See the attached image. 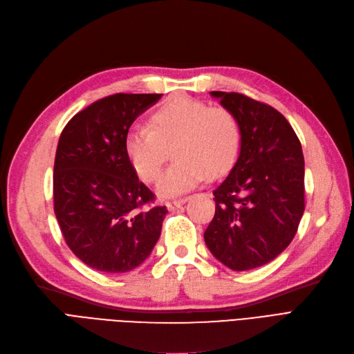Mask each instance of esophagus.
<instances>
[{"instance_id": "esophagus-1", "label": "esophagus", "mask_w": 354, "mask_h": 354, "mask_svg": "<svg viewBox=\"0 0 354 354\" xmlns=\"http://www.w3.org/2000/svg\"><path fill=\"white\" fill-rule=\"evenodd\" d=\"M187 202V199H178V201H173V202H167V207L168 210H176L178 207H181Z\"/></svg>"}]
</instances>
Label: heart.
<instances>
[{"label": "heart", "instance_id": "b5f03b06", "mask_svg": "<svg viewBox=\"0 0 354 354\" xmlns=\"http://www.w3.org/2000/svg\"><path fill=\"white\" fill-rule=\"evenodd\" d=\"M243 132L226 107L190 97H176L155 110L149 128L135 126L124 140L126 153L147 183L157 180L171 151L174 162L161 177L157 192L174 197L194 189L205 178L215 180L235 164Z\"/></svg>", "mask_w": 354, "mask_h": 354}]
</instances>
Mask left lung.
Segmentation results:
<instances>
[{"instance_id": "1", "label": "left lung", "mask_w": 354, "mask_h": 354, "mask_svg": "<svg viewBox=\"0 0 354 354\" xmlns=\"http://www.w3.org/2000/svg\"><path fill=\"white\" fill-rule=\"evenodd\" d=\"M210 94L238 118L243 140L235 165L214 190L205 243L231 270H251L274 260L298 231L305 210L302 147L272 106L239 93Z\"/></svg>"}]
</instances>
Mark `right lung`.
Masks as SVG:
<instances>
[{
    "mask_svg": "<svg viewBox=\"0 0 354 354\" xmlns=\"http://www.w3.org/2000/svg\"><path fill=\"white\" fill-rule=\"evenodd\" d=\"M161 94L118 93L71 119L55 155L53 210L66 245L88 267L126 273L157 244L165 206L139 181L124 149L135 119Z\"/></svg>",
    "mask_w": 354,
    "mask_h": 354,
    "instance_id": "right-lung-1",
    "label": "right lung"
}]
</instances>
